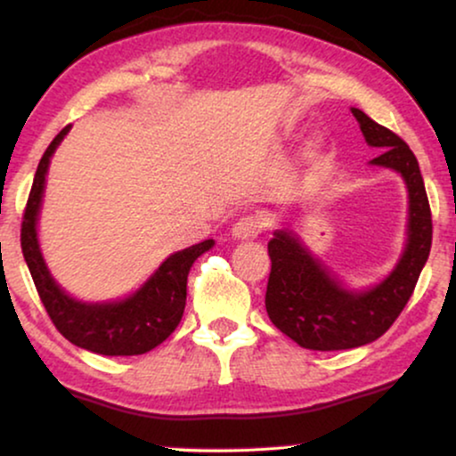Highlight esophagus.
<instances>
[{"instance_id":"obj_1","label":"esophagus","mask_w":456,"mask_h":456,"mask_svg":"<svg viewBox=\"0 0 456 456\" xmlns=\"http://www.w3.org/2000/svg\"><path fill=\"white\" fill-rule=\"evenodd\" d=\"M261 232H264V218L257 216V214H250V216H242L238 223L233 224V229H232L233 238H238V240L259 238Z\"/></svg>"}]
</instances>
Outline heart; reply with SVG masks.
<instances>
[{"mask_svg": "<svg viewBox=\"0 0 456 456\" xmlns=\"http://www.w3.org/2000/svg\"><path fill=\"white\" fill-rule=\"evenodd\" d=\"M313 150H315V145H308V148H306V154H313Z\"/></svg>", "mask_w": 456, "mask_h": 456, "instance_id": "1", "label": "heart"}]
</instances>
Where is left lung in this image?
Returning a JSON list of instances; mask_svg holds the SVG:
<instances>
[{"instance_id": "left-lung-1", "label": "left lung", "mask_w": 456, "mask_h": 456, "mask_svg": "<svg viewBox=\"0 0 456 456\" xmlns=\"http://www.w3.org/2000/svg\"><path fill=\"white\" fill-rule=\"evenodd\" d=\"M366 143L381 154L370 165L395 169L410 192L407 242L399 264L384 281L364 291L347 289L289 229L268 242L272 270L265 291L270 322L300 347L337 352L373 343L401 315L431 250V208L420 167L410 145L364 111L352 109Z\"/></svg>"}]
</instances>
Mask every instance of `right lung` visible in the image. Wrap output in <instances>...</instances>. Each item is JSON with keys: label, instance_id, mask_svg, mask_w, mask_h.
<instances>
[{"label": "right lung", "instance_id": "obj_1", "mask_svg": "<svg viewBox=\"0 0 456 456\" xmlns=\"http://www.w3.org/2000/svg\"><path fill=\"white\" fill-rule=\"evenodd\" d=\"M66 126L51 141L36 169L23 224L20 248L40 300L55 328L77 347L102 355H139L154 349L177 328L186 306V281L199 255L210 250L214 240H206L169 255L133 296L118 302H81L57 285L46 268L38 244V212L51 156L68 133Z\"/></svg>", "mask_w": 456, "mask_h": 456}]
</instances>
